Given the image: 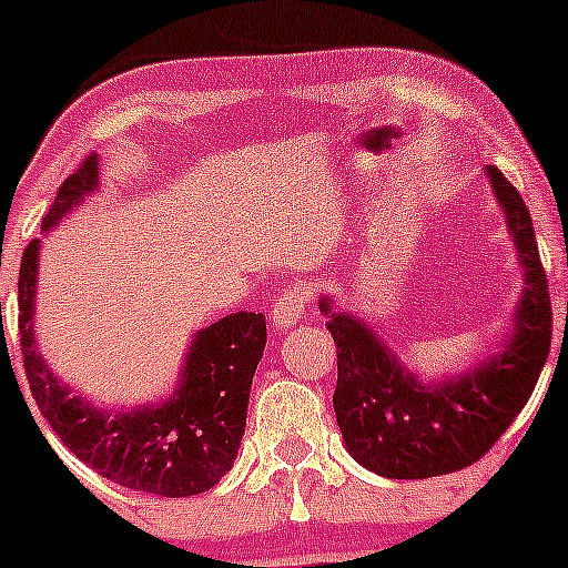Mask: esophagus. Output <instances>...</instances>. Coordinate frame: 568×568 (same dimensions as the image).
Instances as JSON below:
<instances>
[{
  "label": "esophagus",
  "instance_id": "1",
  "mask_svg": "<svg viewBox=\"0 0 568 568\" xmlns=\"http://www.w3.org/2000/svg\"><path fill=\"white\" fill-rule=\"evenodd\" d=\"M311 302H313L311 285L307 283L288 285V288L280 291L277 300H274L272 316H268V321H272L274 329H288L291 324H296V321L305 316Z\"/></svg>",
  "mask_w": 568,
  "mask_h": 568
}]
</instances>
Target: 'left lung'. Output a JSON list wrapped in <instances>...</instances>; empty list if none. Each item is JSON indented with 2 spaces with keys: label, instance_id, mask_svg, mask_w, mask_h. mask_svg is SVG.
I'll return each mask as SVG.
<instances>
[{
  "label": "left lung",
  "instance_id": "left-lung-1",
  "mask_svg": "<svg viewBox=\"0 0 568 568\" xmlns=\"http://www.w3.org/2000/svg\"><path fill=\"white\" fill-rule=\"evenodd\" d=\"M519 250L525 294L514 335L503 352L443 385H420L395 363L385 343L346 313H329L326 329L337 346V387L332 395L348 454L385 478H434L478 462L523 412L547 363L552 305L547 272L523 194L497 168H486Z\"/></svg>",
  "mask_w": 568,
  "mask_h": 568
}]
</instances>
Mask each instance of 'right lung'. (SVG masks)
Segmentation results:
<instances>
[{
    "instance_id": "add662e5",
    "label": "right lung",
    "mask_w": 568,
    "mask_h": 568,
    "mask_svg": "<svg viewBox=\"0 0 568 568\" xmlns=\"http://www.w3.org/2000/svg\"><path fill=\"white\" fill-rule=\"evenodd\" d=\"M95 159L90 153L62 181L43 216V231L99 189ZM38 247L36 239L21 255L19 341L40 415L77 459L112 484L162 497H189L211 489L231 469L242 443L252 376L266 346L263 313H231L200 329L189 348L181 385L168 404L109 415L68 393L40 359L32 335Z\"/></svg>"
}]
</instances>
